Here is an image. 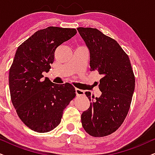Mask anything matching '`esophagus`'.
<instances>
[{"label": "esophagus", "instance_id": "34e87169", "mask_svg": "<svg viewBox=\"0 0 155 155\" xmlns=\"http://www.w3.org/2000/svg\"><path fill=\"white\" fill-rule=\"evenodd\" d=\"M75 91H76V94L77 96H83V95H84V91H83V90L79 89H76Z\"/></svg>", "mask_w": 155, "mask_h": 155}]
</instances>
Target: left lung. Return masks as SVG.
<instances>
[{"label": "left lung", "mask_w": 155, "mask_h": 155, "mask_svg": "<svg viewBox=\"0 0 155 155\" xmlns=\"http://www.w3.org/2000/svg\"><path fill=\"white\" fill-rule=\"evenodd\" d=\"M77 30L89 51L90 70L101 75L100 97L85 92L91 103L81 114L82 126L91 136H107L126 118L134 91V75L129 56L116 41L97 28Z\"/></svg>", "instance_id": "obj_1"}]
</instances>
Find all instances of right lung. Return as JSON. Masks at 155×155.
<instances>
[{
    "instance_id": "right-lung-1",
    "label": "right lung",
    "mask_w": 155,
    "mask_h": 155,
    "mask_svg": "<svg viewBox=\"0 0 155 155\" xmlns=\"http://www.w3.org/2000/svg\"><path fill=\"white\" fill-rule=\"evenodd\" d=\"M75 28L50 26L36 31L18 47L9 71L11 101L19 118L35 132H48L60 124L64 109L75 97L71 84H54L48 72L58 46L76 34Z\"/></svg>"
}]
</instances>
